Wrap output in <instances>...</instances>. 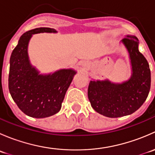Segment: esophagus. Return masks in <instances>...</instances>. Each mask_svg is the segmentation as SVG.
<instances>
[{"instance_id":"obj_1","label":"esophagus","mask_w":155,"mask_h":155,"mask_svg":"<svg viewBox=\"0 0 155 155\" xmlns=\"http://www.w3.org/2000/svg\"><path fill=\"white\" fill-rule=\"evenodd\" d=\"M87 63H84L83 64V67H87Z\"/></svg>"}]
</instances>
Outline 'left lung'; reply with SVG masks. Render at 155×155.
<instances>
[{
  "label": "left lung",
  "instance_id": "1",
  "mask_svg": "<svg viewBox=\"0 0 155 155\" xmlns=\"http://www.w3.org/2000/svg\"><path fill=\"white\" fill-rule=\"evenodd\" d=\"M121 43L129 53L132 67L130 78L122 83H114L108 79L91 81L87 89L92 108L109 118L125 116L136 112L145 101L151 87L149 64L139 51L137 37L127 35Z\"/></svg>",
  "mask_w": 155,
  "mask_h": 155
}]
</instances>
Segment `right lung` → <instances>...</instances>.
<instances>
[{
  "label": "right lung",
  "instance_id": "1",
  "mask_svg": "<svg viewBox=\"0 0 155 155\" xmlns=\"http://www.w3.org/2000/svg\"><path fill=\"white\" fill-rule=\"evenodd\" d=\"M57 33L50 28H37L20 37L11 54L9 73V91L18 107L30 117L51 116L60 111L65 94L73 76V69H61L49 74L40 72L30 62L28 47L33 34Z\"/></svg>",
  "mask_w": 155,
  "mask_h": 155
}]
</instances>
